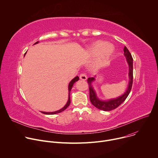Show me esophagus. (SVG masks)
<instances>
[{
	"label": "esophagus",
	"mask_w": 158,
	"mask_h": 158,
	"mask_svg": "<svg viewBox=\"0 0 158 158\" xmlns=\"http://www.w3.org/2000/svg\"><path fill=\"white\" fill-rule=\"evenodd\" d=\"M79 78L81 80H83V81H85L87 79V76L84 73H81L79 76Z\"/></svg>",
	"instance_id": "34e87169"
}]
</instances>
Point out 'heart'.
I'll return each instance as SVG.
<instances>
[{
  "label": "heart",
  "instance_id": "obj_1",
  "mask_svg": "<svg viewBox=\"0 0 158 158\" xmlns=\"http://www.w3.org/2000/svg\"><path fill=\"white\" fill-rule=\"evenodd\" d=\"M114 51L112 45L107 44L103 41H98L91 48V52L93 54L97 55L94 65L97 68L105 65L109 60L110 57Z\"/></svg>",
  "mask_w": 158,
  "mask_h": 158
}]
</instances>
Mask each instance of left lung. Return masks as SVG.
<instances>
[{
  "label": "left lung",
  "instance_id": "left-lung-1",
  "mask_svg": "<svg viewBox=\"0 0 158 158\" xmlns=\"http://www.w3.org/2000/svg\"><path fill=\"white\" fill-rule=\"evenodd\" d=\"M123 50H124V54L126 57V59L129 67V82L128 87L126 90V91L123 95H122L121 96H119L116 99H113L107 101H101L98 98L96 92L94 91L93 86L91 85V83L95 80V78L89 77L87 79V83H88L89 89L90 101H91L93 106H94L96 107H97L99 109H101L104 111H109L117 108L126 100V99L127 98L128 95L130 93L132 85V81H133V62H132L133 59L130 52L129 51V50L126 46L124 48Z\"/></svg>",
  "mask_w": 158,
  "mask_h": 158
}]
</instances>
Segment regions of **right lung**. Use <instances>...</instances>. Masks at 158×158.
Here are the masks:
<instances>
[{"label":"right lung","instance_id":"obj_1","mask_svg":"<svg viewBox=\"0 0 158 158\" xmlns=\"http://www.w3.org/2000/svg\"><path fill=\"white\" fill-rule=\"evenodd\" d=\"M39 42V41H37V42H36L34 44H37ZM25 54H26V53H25ZM79 77L78 76H76V77H74L71 82H70V83H69V98H68V101H67V104L65 105V106L64 107H62V109H60V110H57V111H55V112H41L42 113H43V114H57V113H60V112H62L63 110H64L67 107H68L69 106V104H70V103H71V99H70V93H71V89H72V87H73V84H74V82H76V81H77L78 80H79Z\"/></svg>","mask_w":158,"mask_h":158}]
</instances>
